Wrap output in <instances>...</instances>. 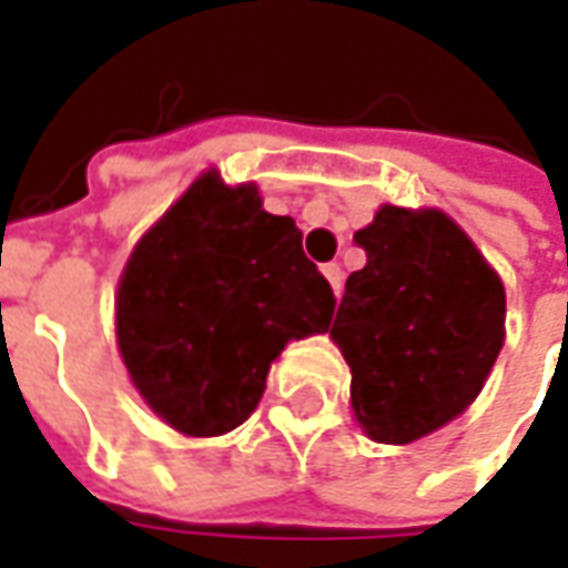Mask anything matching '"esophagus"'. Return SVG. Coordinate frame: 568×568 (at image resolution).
I'll list each match as a JSON object with an SVG mask.
<instances>
[{"label": "esophagus", "instance_id": "34e87169", "mask_svg": "<svg viewBox=\"0 0 568 568\" xmlns=\"http://www.w3.org/2000/svg\"><path fill=\"white\" fill-rule=\"evenodd\" d=\"M322 272H325V277H328L331 291L341 296V291H344V272H341V265H337V262H328V265H325Z\"/></svg>", "mask_w": 568, "mask_h": 568}]
</instances>
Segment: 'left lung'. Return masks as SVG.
Masks as SVG:
<instances>
[{"label":"left lung","mask_w":568,"mask_h":568,"mask_svg":"<svg viewBox=\"0 0 568 568\" xmlns=\"http://www.w3.org/2000/svg\"><path fill=\"white\" fill-rule=\"evenodd\" d=\"M353 240L365 265L331 325L349 403L372 440L413 444L481 394L504 346V281L437 209L382 205Z\"/></svg>","instance_id":"1"}]
</instances>
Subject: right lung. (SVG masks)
<instances>
[{
  "label": "right lung",
  "mask_w": 568,
  "mask_h": 568,
  "mask_svg": "<svg viewBox=\"0 0 568 568\" xmlns=\"http://www.w3.org/2000/svg\"><path fill=\"white\" fill-rule=\"evenodd\" d=\"M334 291L256 184L205 171L133 246L115 334L133 387L174 432L215 437L256 409L287 341L325 334Z\"/></svg>",
  "instance_id": "right-lung-1"
}]
</instances>
